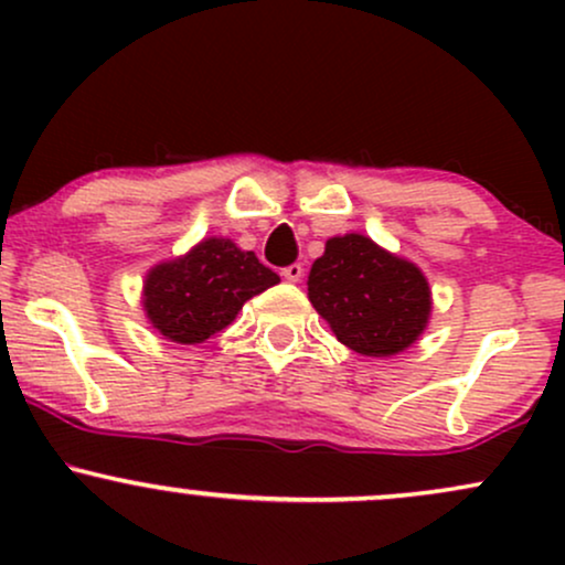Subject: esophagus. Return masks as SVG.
I'll use <instances>...</instances> for the list:
<instances>
[{"instance_id":"obj_1","label":"esophagus","mask_w":565,"mask_h":565,"mask_svg":"<svg viewBox=\"0 0 565 565\" xmlns=\"http://www.w3.org/2000/svg\"><path fill=\"white\" fill-rule=\"evenodd\" d=\"M281 276L287 278V281L297 284V281H302V276H305V268H302L300 263H291V265H287V268L281 270Z\"/></svg>"}]
</instances>
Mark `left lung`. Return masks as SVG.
<instances>
[{"label": "left lung", "mask_w": 565, "mask_h": 565, "mask_svg": "<svg viewBox=\"0 0 565 565\" xmlns=\"http://www.w3.org/2000/svg\"><path fill=\"white\" fill-rule=\"evenodd\" d=\"M308 300L342 345L372 359L412 348L433 305L423 270L361 233L329 238L310 268Z\"/></svg>", "instance_id": "1"}]
</instances>
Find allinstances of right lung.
I'll return each mask as SVG.
<instances>
[{"instance_id": "right-lung-1", "label": "right lung", "mask_w": 565, "mask_h": 565, "mask_svg": "<svg viewBox=\"0 0 565 565\" xmlns=\"http://www.w3.org/2000/svg\"><path fill=\"white\" fill-rule=\"evenodd\" d=\"M278 276L231 238H204L178 260L159 263L142 284V310L164 340L196 345L223 332L246 300Z\"/></svg>"}]
</instances>
